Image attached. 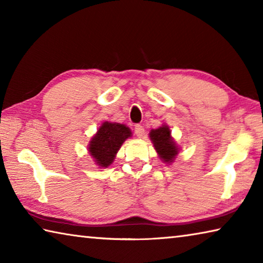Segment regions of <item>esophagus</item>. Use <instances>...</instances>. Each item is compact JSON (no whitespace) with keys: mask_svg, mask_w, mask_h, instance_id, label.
<instances>
[{"mask_svg":"<svg viewBox=\"0 0 263 263\" xmlns=\"http://www.w3.org/2000/svg\"><path fill=\"white\" fill-rule=\"evenodd\" d=\"M135 132L138 138H142L145 136V128L142 127L141 125H136L135 127Z\"/></svg>","mask_w":263,"mask_h":263,"instance_id":"34e87169","label":"esophagus"}]
</instances>
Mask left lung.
Listing matches in <instances>:
<instances>
[{"mask_svg": "<svg viewBox=\"0 0 263 263\" xmlns=\"http://www.w3.org/2000/svg\"><path fill=\"white\" fill-rule=\"evenodd\" d=\"M149 139L153 142L154 148L162 162L166 164L174 162L177 154L180 153V147L172 137V131L168 125L162 124L160 127L151 130Z\"/></svg>", "mask_w": 263, "mask_h": 263, "instance_id": "8db88e82", "label": "left lung"}]
</instances>
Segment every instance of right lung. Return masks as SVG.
Wrapping results in <instances>:
<instances>
[{"mask_svg":"<svg viewBox=\"0 0 263 263\" xmlns=\"http://www.w3.org/2000/svg\"><path fill=\"white\" fill-rule=\"evenodd\" d=\"M131 137L132 132L125 124L105 121L89 141L88 153L99 168H108L123 142Z\"/></svg>","mask_w":263,"mask_h":263,"instance_id":"add662e5","label":"right lung"}]
</instances>
